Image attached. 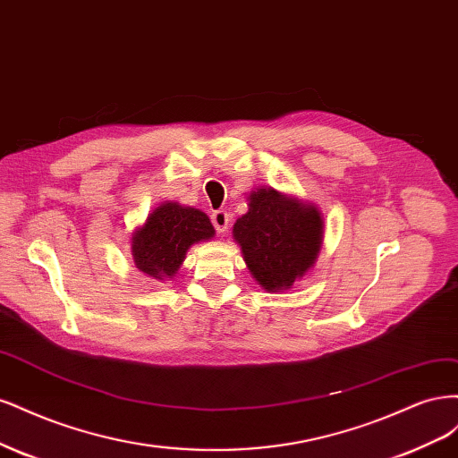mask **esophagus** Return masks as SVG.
<instances>
[{"label":"esophagus","instance_id":"34e87169","mask_svg":"<svg viewBox=\"0 0 458 458\" xmlns=\"http://www.w3.org/2000/svg\"><path fill=\"white\" fill-rule=\"evenodd\" d=\"M213 226L216 228L218 233H225L228 230V225H230V215L226 211H215L213 216Z\"/></svg>","mask_w":458,"mask_h":458}]
</instances>
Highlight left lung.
Here are the masks:
<instances>
[{
  "label": "left lung",
  "mask_w": 458,
  "mask_h": 458,
  "mask_svg": "<svg viewBox=\"0 0 458 458\" xmlns=\"http://www.w3.org/2000/svg\"><path fill=\"white\" fill-rule=\"evenodd\" d=\"M249 209L233 223L232 238L255 282L284 293L316 267L323 243L318 205L268 188L247 194Z\"/></svg>",
  "instance_id": "obj_1"
}]
</instances>
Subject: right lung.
I'll return each mask as SVG.
<instances>
[{
  "instance_id": "1",
  "label": "right lung",
  "mask_w": 458,
  "mask_h": 458,
  "mask_svg": "<svg viewBox=\"0 0 458 458\" xmlns=\"http://www.w3.org/2000/svg\"><path fill=\"white\" fill-rule=\"evenodd\" d=\"M215 238L209 216L176 201L159 203L131 235V255L139 272L169 282L179 272L188 249Z\"/></svg>"
}]
</instances>
